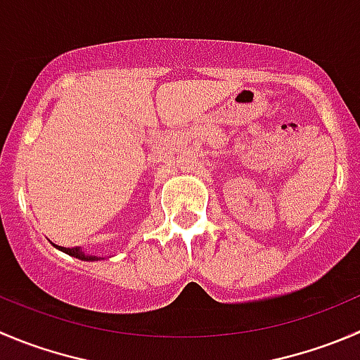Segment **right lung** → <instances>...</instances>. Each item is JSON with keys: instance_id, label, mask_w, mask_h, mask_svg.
Instances as JSON below:
<instances>
[{"instance_id": "obj_1", "label": "right lung", "mask_w": 360, "mask_h": 360, "mask_svg": "<svg viewBox=\"0 0 360 360\" xmlns=\"http://www.w3.org/2000/svg\"><path fill=\"white\" fill-rule=\"evenodd\" d=\"M56 246V244H54ZM58 248V250H61V251H65L66 255H72V257H75V258H80V260H86V262H95V260H100L98 257H95V255H87V253H84L82 250H80V248H63V246H56Z\"/></svg>"}]
</instances>
